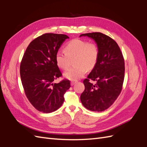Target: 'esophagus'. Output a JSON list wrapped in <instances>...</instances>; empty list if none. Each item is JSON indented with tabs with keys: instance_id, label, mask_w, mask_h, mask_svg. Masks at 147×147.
I'll list each match as a JSON object with an SVG mask.
<instances>
[{
	"instance_id": "34e87169",
	"label": "esophagus",
	"mask_w": 147,
	"mask_h": 147,
	"mask_svg": "<svg viewBox=\"0 0 147 147\" xmlns=\"http://www.w3.org/2000/svg\"><path fill=\"white\" fill-rule=\"evenodd\" d=\"M77 82V81H72L71 82V83H70V84H71V85L72 86H73V85H74V84L76 83Z\"/></svg>"
}]
</instances>
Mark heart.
<instances>
[{
    "mask_svg": "<svg viewBox=\"0 0 147 147\" xmlns=\"http://www.w3.org/2000/svg\"><path fill=\"white\" fill-rule=\"evenodd\" d=\"M100 50L95 42H88L83 39H73L67 43L64 51H57L55 55L57 65L63 70L69 67L70 59L75 65L64 74V77L72 80L82 78L86 70H92L98 62Z\"/></svg>",
    "mask_w": 147,
    "mask_h": 147,
    "instance_id": "heart-1",
    "label": "heart"
}]
</instances>
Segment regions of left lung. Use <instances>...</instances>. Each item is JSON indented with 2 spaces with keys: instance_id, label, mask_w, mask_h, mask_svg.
<instances>
[{
  "instance_id": "obj_1",
  "label": "left lung",
  "mask_w": 147,
  "mask_h": 147,
  "mask_svg": "<svg viewBox=\"0 0 147 147\" xmlns=\"http://www.w3.org/2000/svg\"><path fill=\"white\" fill-rule=\"evenodd\" d=\"M81 36L93 38L98 45L100 55L98 62L83 80L84 90L80 100L87 109L102 112L117 100L123 88L124 78V60L117 43L101 32L83 34ZM90 80L96 81L92 84Z\"/></svg>"
}]
</instances>
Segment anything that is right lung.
Listing matches in <instances>:
<instances>
[{"label":"right lung","instance_id":"obj_1","mask_svg":"<svg viewBox=\"0 0 147 147\" xmlns=\"http://www.w3.org/2000/svg\"><path fill=\"white\" fill-rule=\"evenodd\" d=\"M69 38L65 34H44L29 43L22 58L20 76L25 94L39 112L51 113L58 109L70 87L67 79L53 83L63 76L56 63V53Z\"/></svg>","mask_w":147,"mask_h":147}]
</instances>
